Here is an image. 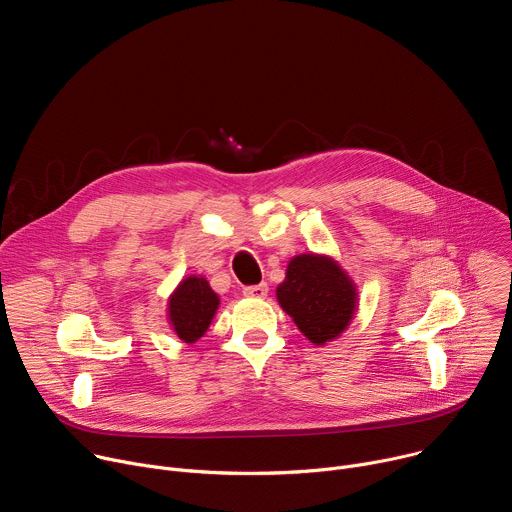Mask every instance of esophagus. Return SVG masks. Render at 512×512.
<instances>
[{
	"label": "esophagus",
	"mask_w": 512,
	"mask_h": 512,
	"mask_svg": "<svg viewBox=\"0 0 512 512\" xmlns=\"http://www.w3.org/2000/svg\"><path fill=\"white\" fill-rule=\"evenodd\" d=\"M267 291H269L267 283L247 285V287L243 289V296H247V298H257V300H261V298H265V296H267Z\"/></svg>",
	"instance_id": "obj_1"
}]
</instances>
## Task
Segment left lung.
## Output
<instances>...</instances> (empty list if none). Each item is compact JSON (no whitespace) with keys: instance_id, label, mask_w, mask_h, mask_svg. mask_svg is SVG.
<instances>
[{"instance_id":"8db88e82","label":"left lung","mask_w":512,"mask_h":512,"mask_svg":"<svg viewBox=\"0 0 512 512\" xmlns=\"http://www.w3.org/2000/svg\"><path fill=\"white\" fill-rule=\"evenodd\" d=\"M277 300L314 344L336 338L356 310L352 281L332 259L318 255L289 261L285 281L277 287Z\"/></svg>"}]
</instances>
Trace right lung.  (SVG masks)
<instances>
[{"instance_id":"add662e5","label":"right lung","mask_w":512,"mask_h":512,"mask_svg":"<svg viewBox=\"0 0 512 512\" xmlns=\"http://www.w3.org/2000/svg\"><path fill=\"white\" fill-rule=\"evenodd\" d=\"M218 308V296L204 277H188L170 298V322L184 342H196Z\"/></svg>"}]
</instances>
